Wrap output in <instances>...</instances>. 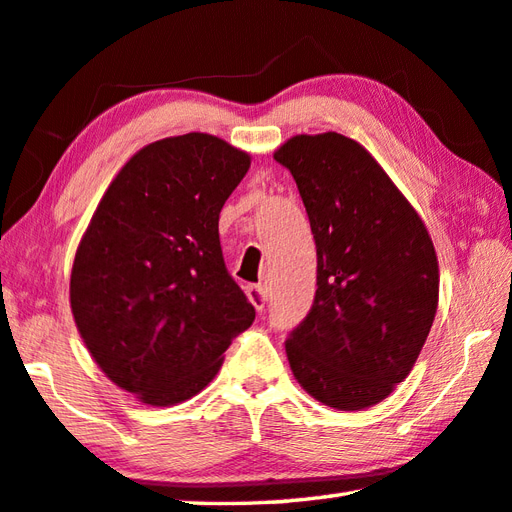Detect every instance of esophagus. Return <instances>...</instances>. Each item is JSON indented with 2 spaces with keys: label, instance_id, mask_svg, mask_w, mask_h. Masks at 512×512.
<instances>
[{
  "label": "esophagus",
  "instance_id": "obj_1",
  "mask_svg": "<svg viewBox=\"0 0 512 512\" xmlns=\"http://www.w3.org/2000/svg\"><path fill=\"white\" fill-rule=\"evenodd\" d=\"M246 295L250 299V304H253L257 310H264V306L268 302V295H266V288L262 284L246 286Z\"/></svg>",
  "mask_w": 512,
  "mask_h": 512
}]
</instances>
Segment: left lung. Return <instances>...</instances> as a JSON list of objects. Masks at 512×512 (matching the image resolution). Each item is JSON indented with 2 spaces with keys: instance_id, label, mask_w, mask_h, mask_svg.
<instances>
[{
  "instance_id": "8db88e82",
  "label": "left lung",
  "mask_w": 512,
  "mask_h": 512,
  "mask_svg": "<svg viewBox=\"0 0 512 512\" xmlns=\"http://www.w3.org/2000/svg\"><path fill=\"white\" fill-rule=\"evenodd\" d=\"M273 157L295 179L317 248L313 308L286 339L290 370L317 402L370 408L408 377L433 326V239L355 139L295 135Z\"/></svg>"
}]
</instances>
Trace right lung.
I'll return each mask as SVG.
<instances>
[{"mask_svg":"<svg viewBox=\"0 0 512 512\" xmlns=\"http://www.w3.org/2000/svg\"><path fill=\"white\" fill-rule=\"evenodd\" d=\"M250 168L208 133L128 159L97 204L70 270V310L102 373L148 406L204 390L255 319L228 275L219 213Z\"/></svg>","mask_w":512,"mask_h":512,"instance_id":"1","label":"right lung"}]
</instances>
